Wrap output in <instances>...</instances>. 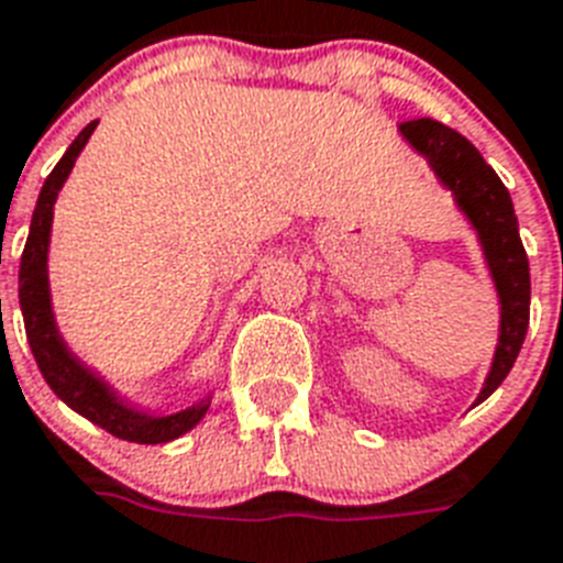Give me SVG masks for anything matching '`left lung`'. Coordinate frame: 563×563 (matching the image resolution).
<instances>
[{
  "label": "left lung",
  "mask_w": 563,
  "mask_h": 563,
  "mask_svg": "<svg viewBox=\"0 0 563 563\" xmlns=\"http://www.w3.org/2000/svg\"><path fill=\"white\" fill-rule=\"evenodd\" d=\"M401 136L412 145V151L430 162L439 183L451 191L467 223L474 227L492 282L497 287L500 334H497L488 377L476 395V407L506 380L529 328L532 285H529V258L517 232L515 206H511L509 188L503 186V179L494 174L492 165L462 133L433 119H412L401 124Z\"/></svg>",
  "instance_id": "obj_1"
}]
</instances>
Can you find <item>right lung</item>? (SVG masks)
Returning <instances> with one entry per match:
<instances>
[{"instance_id":"obj_1","label":"right lung","mask_w":563,"mask_h":563,"mask_svg":"<svg viewBox=\"0 0 563 563\" xmlns=\"http://www.w3.org/2000/svg\"><path fill=\"white\" fill-rule=\"evenodd\" d=\"M96 128L98 121H89L87 128L80 130L69 151L54 165L37 197V209L31 218L29 241H25L20 261V308L22 319H25V334H29L31 354L37 360L46 384L66 407L89 418L92 424L112 433L115 439L136 444H165L200 424V418L206 416L211 404V395L200 398L191 407L179 409V412H170V416H154L145 409L130 407L98 372L84 366V360L71 354V349L60 336L57 319H54L52 290H48V241H52L54 203H57L63 183L69 179L71 168H75V159L87 147Z\"/></svg>"}]
</instances>
